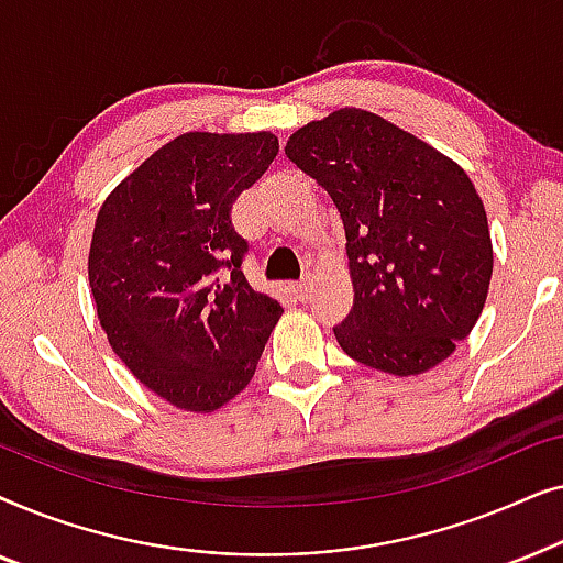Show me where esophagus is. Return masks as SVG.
<instances>
[{
	"mask_svg": "<svg viewBox=\"0 0 563 563\" xmlns=\"http://www.w3.org/2000/svg\"><path fill=\"white\" fill-rule=\"evenodd\" d=\"M291 291H295L297 299H302V302H305V299L310 297V291H312V276L307 274V276H302V279H299V282L291 284Z\"/></svg>",
	"mask_w": 563,
	"mask_h": 563,
	"instance_id": "1",
	"label": "esophagus"
}]
</instances>
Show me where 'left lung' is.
I'll use <instances>...</instances> for the list:
<instances>
[{
  "label": "left lung",
  "instance_id": "obj_1",
  "mask_svg": "<svg viewBox=\"0 0 563 563\" xmlns=\"http://www.w3.org/2000/svg\"><path fill=\"white\" fill-rule=\"evenodd\" d=\"M284 153L341 212L353 284L349 318L333 328L341 349L395 376L449 358L479 320L495 264L464 168L358 107L307 122Z\"/></svg>",
  "mask_w": 563,
  "mask_h": 563
}]
</instances>
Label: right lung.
I'll return each mask as SVG.
<instances>
[{"mask_svg":"<svg viewBox=\"0 0 563 563\" xmlns=\"http://www.w3.org/2000/svg\"><path fill=\"white\" fill-rule=\"evenodd\" d=\"M279 153L268 130L184 133L99 207L89 287L112 351L143 387L214 412L256 374L282 305L243 274L230 210Z\"/></svg>","mask_w":563,"mask_h":563,"instance_id":"add662e5","label":"right lung"}]
</instances>
